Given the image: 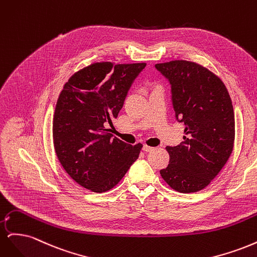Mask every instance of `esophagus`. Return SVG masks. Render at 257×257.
Here are the masks:
<instances>
[{"label": "esophagus", "instance_id": "esophagus-1", "mask_svg": "<svg viewBox=\"0 0 257 257\" xmlns=\"http://www.w3.org/2000/svg\"><path fill=\"white\" fill-rule=\"evenodd\" d=\"M143 150H144L145 152H151V151H153V150H154V148L149 147V146H147V145H144V147H143Z\"/></svg>", "mask_w": 257, "mask_h": 257}]
</instances>
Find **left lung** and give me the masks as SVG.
Instances as JSON below:
<instances>
[{
  "label": "left lung",
  "instance_id": "obj_1",
  "mask_svg": "<svg viewBox=\"0 0 257 257\" xmlns=\"http://www.w3.org/2000/svg\"><path fill=\"white\" fill-rule=\"evenodd\" d=\"M169 81L183 142L167 147L169 164L160 174L180 193L205 189L229 159L235 142V115L223 81L195 62L176 60L155 64Z\"/></svg>",
  "mask_w": 257,
  "mask_h": 257
}]
</instances>
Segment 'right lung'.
Returning a JSON list of instances; mask_svg holds the SVG:
<instances>
[{
    "mask_svg": "<svg viewBox=\"0 0 257 257\" xmlns=\"http://www.w3.org/2000/svg\"><path fill=\"white\" fill-rule=\"evenodd\" d=\"M146 65L93 63L75 73L60 93L52 126L54 150L69 177L87 190L109 191L138 159L143 145L112 138L107 126Z\"/></svg>",
    "mask_w": 257,
    "mask_h": 257,
    "instance_id": "1",
    "label": "right lung"
}]
</instances>
